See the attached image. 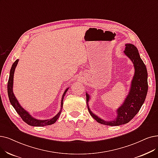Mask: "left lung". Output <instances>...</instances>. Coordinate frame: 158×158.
<instances>
[{
	"label": "left lung",
	"mask_w": 158,
	"mask_h": 158,
	"mask_svg": "<svg viewBox=\"0 0 158 158\" xmlns=\"http://www.w3.org/2000/svg\"><path fill=\"white\" fill-rule=\"evenodd\" d=\"M125 54L132 61L135 73L130 90L124 102L117 110V118L112 121H105L92 112L88 105L90 95L86 93L88 110L92 117L101 124L108 126H119L126 124L138 114L145 100L148 92L147 70L145 64L140 57L137 48L132 44H125Z\"/></svg>",
	"instance_id": "obj_1"
}]
</instances>
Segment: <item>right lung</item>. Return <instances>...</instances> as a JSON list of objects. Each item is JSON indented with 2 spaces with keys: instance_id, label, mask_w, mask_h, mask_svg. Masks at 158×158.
<instances>
[{
  "instance_id": "1",
  "label": "right lung",
  "mask_w": 158,
  "mask_h": 158,
  "mask_svg": "<svg viewBox=\"0 0 158 158\" xmlns=\"http://www.w3.org/2000/svg\"><path fill=\"white\" fill-rule=\"evenodd\" d=\"M19 62V59H17L14 63L12 64L11 68L10 70V77L8 79V97L10 101L11 102V105L13 106V108H15L16 112L18 113V114L20 116V118H22V119L27 124L30 125V126H33V127H44L46 125H50L52 124H53L56 122V121L59 118V115L61 113V111H62V108H63V99L64 97L68 91V88H66L62 97V99H61V105H60V111L58 112V114L54 116L53 118L50 119H46V120H39L35 119L33 118L32 116L28 112L26 111V110H24L21 106L20 105L19 103V102L17 99H16L15 96L13 94V75H14V72L15 68L18 64Z\"/></svg>"
}]
</instances>
